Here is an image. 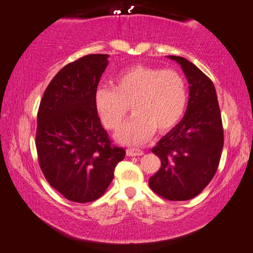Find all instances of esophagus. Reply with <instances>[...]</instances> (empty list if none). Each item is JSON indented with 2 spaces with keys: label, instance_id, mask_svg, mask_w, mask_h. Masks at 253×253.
<instances>
[{
  "label": "esophagus",
  "instance_id": "esophagus-1",
  "mask_svg": "<svg viewBox=\"0 0 253 253\" xmlns=\"http://www.w3.org/2000/svg\"><path fill=\"white\" fill-rule=\"evenodd\" d=\"M126 154L128 157H136V156H142L143 151L137 148H128L126 150Z\"/></svg>",
  "mask_w": 253,
  "mask_h": 253
}]
</instances>
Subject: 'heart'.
<instances>
[{
    "label": "heart",
    "instance_id": "heart-1",
    "mask_svg": "<svg viewBox=\"0 0 253 253\" xmlns=\"http://www.w3.org/2000/svg\"><path fill=\"white\" fill-rule=\"evenodd\" d=\"M188 87L185 77L175 69L135 66L124 70L112 82V88L95 93V109L103 126L117 130L128 111L133 116L117 138L125 144H138L153 130L166 133L185 115Z\"/></svg>",
    "mask_w": 253,
    "mask_h": 253
}]
</instances>
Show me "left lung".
<instances>
[{
	"instance_id": "left-lung-1",
	"label": "left lung",
	"mask_w": 253,
	"mask_h": 253,
	"mask_svg": "<svg viewBox=\"0 0 253 253\" xmlns=\"http://www.w3.org/2000/svg\"><path fill=\"white\" fill-rule=\"evenodd\" d=\"M178 62L190 84L183 119L152 149L161 167L151 177L154 193L169 201H186L205 190L216 174L224 145V129L211 79L185 58Z\"/></svg>"
}]
</instances>
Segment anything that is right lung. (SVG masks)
<instances>
[{"mask_svg": "<svg viewBox=\"0 0 253 253\" xmlns=\"http://www.w3.org/2000/svg\"><path fill=\"white\" fill-rule=\"evenodd\" d=\"M108 54L82 56L62 68L43 94L37 112L36 150L45 178L73 202L104 194L125 150L101 125L95 93Z\"/></svg>", "mask_w": 253, "mask_h": 253, "instance_id": "obj_1", "label": "right lung"}]
</instances>
